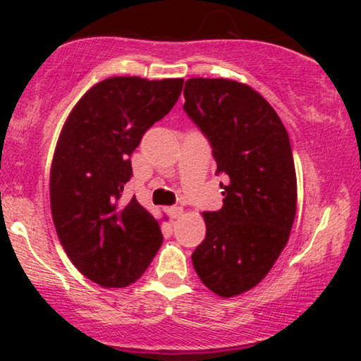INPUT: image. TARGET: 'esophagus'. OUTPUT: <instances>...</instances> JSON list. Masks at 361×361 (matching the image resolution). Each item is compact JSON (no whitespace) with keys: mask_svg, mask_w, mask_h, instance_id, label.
<instances>
[{"mask_svg":"<svg viewBox=\"0 0 361 361\" xmlns=\"http://www.w3.org/2000/svg\"><path fill=\"white\" fill-rule=\"evenodd\" d=\"M167 214H169L172 220H179L180 216L184 215V209H182V207H179V205H174V207H171L169 210H167Z\"/></svg>","mask_w":361,"mask_h":361,"instance_id":"34e87169","label":"esophagus"}]
</instances>
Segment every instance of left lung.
Returning <instances> with one entry per match:
<instances>
[{
  "instance_id": "8db88e82",
  "label": "left lung",
  "mask_w": 361,
  "mask_h": 361,
  "mask_svg": "<svg viewBox=\"0 0 361 361\" xmlns=\"http://www.w3.org/2000/svg\"><path fill=\"white\" fill-rule=\"evenodd\" d=\"M184 110L209 137L228 176L224 207L204 212L205 240L192 255L202 283L235 298L266 278L288 243L298 205L289 135L274 108L246 83L189 78Z\"/></svg>"
}]
</instances>
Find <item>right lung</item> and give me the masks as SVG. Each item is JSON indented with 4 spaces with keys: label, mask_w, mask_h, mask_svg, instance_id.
<instances>
[{
    "label": "right lung",
    "mask_w": 361,
    "mask_h": 361,
    "mask_svg": "<svg viewBox=\"0 0 361 361\" xmlns=\"http://www.w3.org/2000/svg\"><path fill=\"white\" fill-rule=\"evenodd\" d=\"M184 78L110 77L68 113L51 166V210L73 266L103 288L136 283L162 243L156 220L136 197L120 204L133 174L130 156L176 105Z\"/></svg>",
    "instance_id": "1"
}]
</instances>
